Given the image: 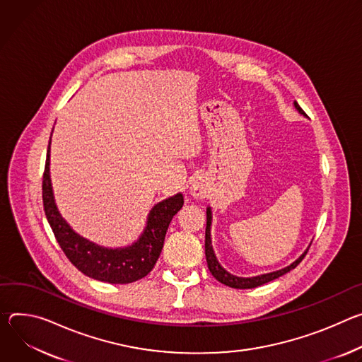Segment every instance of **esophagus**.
Masks as SVG:
<instances>
[{"label": "esophagus", "mask_w": 362, "mask_h": 362, "mask_svg": "<svg viewBox=\"0 0 362 362\" xmlns=\"http://www.w3.org/2000/svg\"><path fill=\"white\" fill-rule=\"evenodd\" d=\"M191 192H192V195H194V197H197V198H199V197H204V194H206V188H204L203 182L195 181V182L191 185Z\"/></svg>", "instance_id": "esophagus-1"}]
</instances>
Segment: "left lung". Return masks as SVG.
I'll return each instance as SVG.
<instances>
[{
	"instance_id": "left-lung-1",
	"label": "left lung",
	"mask_w": 362,
	"mask_h": 362,
	"mask_svg": "<svg viewBox=\"0 0 362 362\" xmlns=\"http://www.w3.org/2000/svg\"><path fill=\"white\" fill-rule=\"evenodd\" d=\"M296 110L299 113H302L303 116H306V113L302 110V107L298 105V102H293ZM211 209L209 207L207 209V227H206V257H207V264H209V269H210V273L218 280V282H221L223 285L226 286H230V288H234V289H253V288H257V286H262L267 282H270V280H274L280 276L286 274L288 272H291L292 269H295L300 262L302 259L306 256L308 250L299 257L296 259L292 264L280 269V270H276V272H272V273H264V274H260V276H255V277H238V276H234L231 273H228L224 267H221V264L218 263L216 255H214V250H213V246H211Z\"/></svg>"
}]
</instances>
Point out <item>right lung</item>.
Here are the masks:
<instances>
[{"label":"right lung","instance_id":"right-lung-1","mask_svg":"<svg viewBox=\"0 0 362 362\" xmlns=\"http://www.w3.org/2000/svg\"><path fill=\"white\" fill-rule=\"evenodd\" d=\"M52 139V138H50ZM184 197L177 194L152 207L144 233L132 246L107 249L98 246L71 230L60 216L50 180V141L43 174V206L57 243L67 259L86 276L107 284H132L155 266L173 217L182 209Z\"/></svg>","mask_w":362,"mask_h":362}]
</instances>
